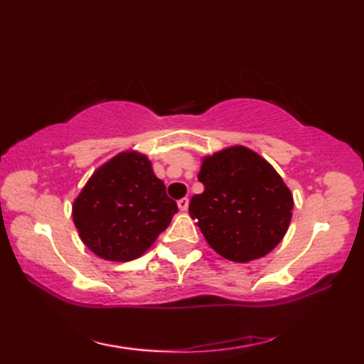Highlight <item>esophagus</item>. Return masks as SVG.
Wrapping results in <instances>:
<instances>
[{"label": "esophagus", "instance_id": "1", "mask_svg": "<svg viewBox=\"0 0 364 364\" xmlns=\"http://www.w3.org/2000/svg\"><path fill=\"white\" fill-rule=\"evenodd\" d=\"M178 208H180V211H188V208H189V200H188V198H181V200H178Z\"/></svg>", "mask_w": 364, "mask_h": 364}]
</instances>
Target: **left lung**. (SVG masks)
Instances as JSON below:
<instances>
[{
  "mask_svg": "<svg viewBox=\"0 0 364 364\" xmlns=\"http://www.w3.org/2000/svg\"><path fill=\"white\" fill-rule=\"evenodd\" d=\"M189 214L220 257L249 262L272 252L288 231L294 200L282 176L242 145L205 156Z\"/></svg>",
  "mask_w": 364,
  "mask_h": 364,
  "instance_id": "left-lung-1",
  "label": "left lung"
}]
</instances>
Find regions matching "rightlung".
<instances>
[{
  "label": "right lung",
  "instance_id": "1",
  "mask_svg": "<svg viewBox=\"0 0 364 364\" xmlns=\"http://www.w3.org/2000/svg\"><path fill=\"white\" fill-rule=\"evenodd\" d=\"M178 206L142 153L122 151L98 167L73 202L81 241L97 257L125 262L150 249Z\"/></svg>",
  "mask_w": 364,
  "mask_h": 364
}]
</instances>
